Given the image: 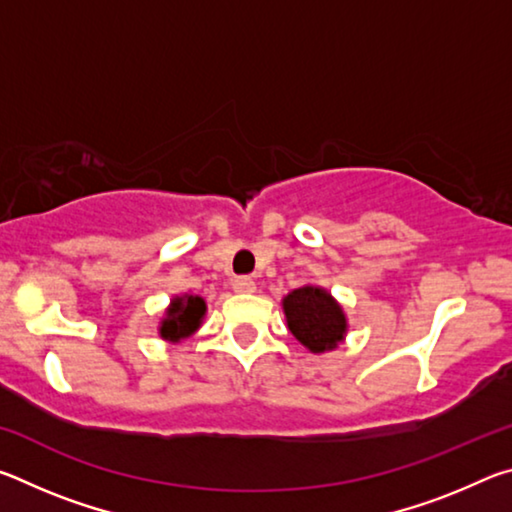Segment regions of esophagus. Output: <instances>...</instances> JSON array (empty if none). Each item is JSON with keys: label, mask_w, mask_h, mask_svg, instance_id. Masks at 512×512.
<instances>
[{"label": "esophagus", "mask_w": 512, "mask_h": 512, "mask_svg": "<svg viewBox=\"0 0 512 512\" xmlns=\"http://www.w3.org/2000/svg\"><path fill=\"white\" fill-rule=\"evenodd\" d=\"M232 289H235L237 293H253L255 291L253 277H248V275L235 277V280H232Z\"/></svg>", "instance_id": "34e87169"}]
</instances>
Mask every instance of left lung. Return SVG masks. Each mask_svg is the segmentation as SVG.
Here are the masks:
<instances>
[{
	"label": "left lung",
	"instance_id": "left-lung-1",
	"mask_svg": "<svg viewBox=\"0 0 512 512\" xmlns=\"http://www.w3.org/2000/svg\"><path fill=\"white\" fill-rule=\"evenodd\" d=\"M284 314L291 334L311 352L336 348L345 334L343 309L325 289L302 287L284 298Z\"/></svg>",
	"mask_w": 512,
	"mask_h": 512
}]
</instances>
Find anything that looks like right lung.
Listing matches in <instances>:
<instances>
[{
  "mask_svg": "<svg viewBox=\"0 0 512 512\" xmlns=\"http://www.w3.org/2000/svg\"><path fill=\"white\" fill-rule=\"evenodd\" d=\"M205 316V300L198 296L173 298L171 307L167 309V318L162 320L160 334L167 341H180L194 334Z\"/></svg>",
  "mask_w": 512,
  "mask_h": 512,
  "instance_id": "obj_1",
  "label": "right lung"
}]
</instances>
